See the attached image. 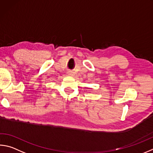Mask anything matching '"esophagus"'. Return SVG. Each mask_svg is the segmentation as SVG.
I'll list each match as a JSON object with an SVG mask.
<instances>
[{
  "mask_svg": "<svg viewBox=\"0 0 153 153\" xmlns=\"http://www.w3.org/2000/svg\"><path fill=\"white\" fill-rule=\"evenodd\" d=\"M68 75H69V76H73L74 74H73V72H72V71H69Z\"/></svg>",
  "mask_w": 153,
  "mask_h": 153,
  "instance_id": "34e87169",
  "label": "esophagus"
}]
</instances>
